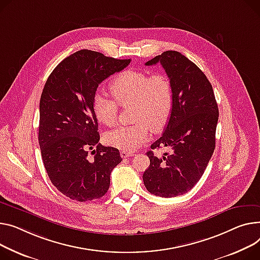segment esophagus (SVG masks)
<instances>
[{"label":"esophagus","mask_w":260,"mask_h":260,"mask_svg":"<svg viewBox=\"0 0 260 260\" xmlns=\"http://www.w3.org/2000/svg\"><path fill=\"white\" fill-rule=\"evenodd\" d=\"M133 155H135V152H132V151H121V157L122 158H127V157H133Z\"/></svg>","instance_id":"1"}]
</instances>
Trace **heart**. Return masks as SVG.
Returning <instances> with one entry per match:
<instances>
[{
	"mask_svg": "<svg viewBox=\"0 0 260 260\" xmlns=\"http://www.w3.org/2000/svg\"><path fill=\"white\" fill-rule=\"evenodd\" d=\"M110 90L121 107L132 105L131 125L119 126L106 135L107 142L119 149L133 151L148 139L149 128L159 132L167 123L174 107V88L170 78L161 72L150 74L128 69L111 82ZM101 93L93 97V112L99 122L113 126L117 122L118 105Z\"/></svg>",
	"mask_w": 260,
	"mask_h": 260,
	"instance_id": "obj_1",
	"label": "heart"
}]
</instances>
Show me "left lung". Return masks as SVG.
I'll return each mask as SVG.
<instances>
[{
  "label": "left lung",
  "instance_id": "left-lung-1",
  "mask_svg": "<svg viewBox=\"0 0 260 260\" xmlns=\"http://www.w3.org/2000/svg\"><path fill=\"white\" fill-rule=\"evenodd\" d=\"M160 62L174 88V107L161 138L151 149L169 147L158 158L147 151L150 164L143 182L148 191L174 198L199 182L215 148L218 108L212 85L201 69L177 51H165L145 64Z\"/></svg>",
  "mask_w": 260,
  "mask_h": 260
}]
</instances>
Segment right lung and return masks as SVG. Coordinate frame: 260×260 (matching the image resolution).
I'll list each match as a JSON object with an SVG mask.
<instances>
[{
    "label": "right lung",
    "instance_id": "1",
    "mask_svg": "<svg viewBox=\"0 0 260 260\" xmlns=\"http://www.w3.org/2000/svg\"><path fill=\"white\" fill-rule=\"evenodd\" d=\"M129 62L80 50L58 63L46 81L40 101L42 158L52 184L71 200L86 202L105 196L112 170L122 161L117 148L98 143L92 102L98 85ZM89 150H93V158Z\"/></svg>",
    "mask_w": 260,
    "mask_h": 260
}]
</instances>
